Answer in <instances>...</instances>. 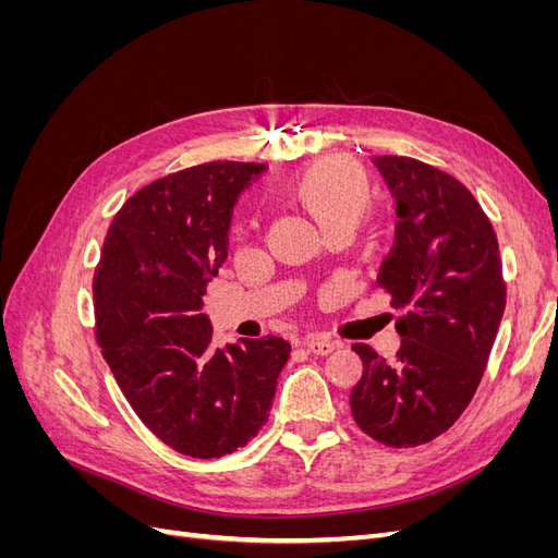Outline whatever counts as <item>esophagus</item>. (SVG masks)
<instances>
[{
    "label": "esophagus",
    "instance_id": "1",
    "mask_svg": "<svg viewBox=\"0 0 558 558\" xmlns=\"http://www.w3.org/2000/svg\"><path fill=\"white\" fill-rule=\"evenodd\" d=\"M305 347H307L310 353H316V356H328V353H332L340 344H337L335 340H328V337L314 335V337H310V340L305 342Z\"/></svg>",
    "mask_w": 558,
    "mask_h": 558
}]
</instances>
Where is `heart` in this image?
I'll return each mask as SVG.
<instances>
[{"label": "heart", "instance_id": "obj_1", "mask_svg": "<svg viewBox=\"0 0 558 558\" xmlns=\"http://www.w3.org/2000/svg\"><path fill=\"white\" fill-rule=\"evenodd\" d=\"M289 195L326 234L340 228L356 230L375 199L363 167L347 158H324L310 165L291 181Z\"/></svg>", "mask_w": 558, "mask_h": 558}]
</instances>
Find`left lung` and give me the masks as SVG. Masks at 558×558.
Returning <instances> with one entry per match:
<instances>
[{
  "mask_svg": "<svg viewBox=\"0 0 558 558\" xmlns=\"http://www.w3.org/2000/svg\"><path fill=\"white\" fill-rule=\"evenodd\" d=\"M375 165L396 197V244L377 283L404 312L402 347L391 363L351 347L363 377L349 402L373 440L416 447L451 428L475 396L508 289L494 226L459 179L404 156Z\"/></svg>",
  "mask_w": 558,
  "mask_h": 558,
  "instance_id": "1",
  "label": "left lung"
}]
</instances>
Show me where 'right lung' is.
<instances>
[{
    "instance_id": "add662e5",
    "label": "right lung",
    "mask_w": 558,
    "mask_h": 558,
    "mask_svg": "<svg viewBox=\"0 0 558 558\" xmlns=\"http://www.w3.org/2000/svg\"><path fill=\"white\" fill-rule=\"evenodd\" d=\"M265 167L214 160L144 185L113 216L95 269L105 361L146 428L193 459H221L258 435L291 356L275 335L216 349L202 314L234 202Z\"/></svg>"
}]
</instances>
